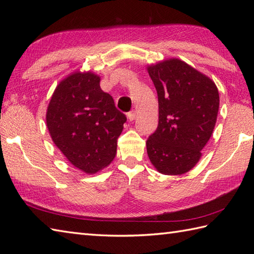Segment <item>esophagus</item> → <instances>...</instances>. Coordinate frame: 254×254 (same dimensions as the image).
<instances>
[{"mask_svg":"<svg viewBox=\"0 0 254 254\" xmlns=\"http://www.w3.org/2000/svg\"><path fill=\"white\" fill-rule=\"evenodd\" d=\"M135 117H136L135 111H131V112L127 113V119H128V120H130V121L135 120Z\"/></svg>","mask_w":254,"mask_h":254,"instance_id":"obj_1","label":"esophagus"}]
</instances>
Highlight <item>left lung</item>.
<instances>
[{
	"instance_id": "8db88e82",
	"label": "left lung",
	"mask_w": 254,
	"mask_h": 254,
	"mask_svg": "<svg viewBox=\"0 0 254 254\" xmlns=\"http://www.w3.org/2000/svg\"><path fill=\"white\" fill-rule=\"evenodd\" d=\"M158 95L159 121L146 142L150 163L163 175L190 171L216 124L219 94L206 75L172 58L147 65Z\"/></svg>"
}]
</instances>
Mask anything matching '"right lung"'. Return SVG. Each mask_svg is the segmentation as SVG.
<instances>
[{
  "instance_id": "add662e5",
  "label": "right lung",
  "mask_w": 254,
  "mask_h": 254,
  "mask_svg": "<svg viewBox=\"0 0 254 254\" xmlns=\"http://www.w3.org/2000/svg\"><path fill=\"white\" fill-rule=\"evenodd\" d=\"M126 116L100 88V76L76 71L58 84L47 108L50 136L75 168L94 175L109 166Z\"/></svg>"
}]
</instances>
